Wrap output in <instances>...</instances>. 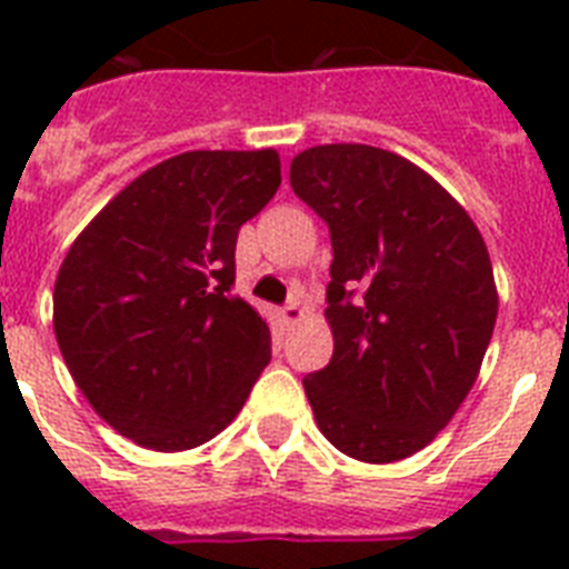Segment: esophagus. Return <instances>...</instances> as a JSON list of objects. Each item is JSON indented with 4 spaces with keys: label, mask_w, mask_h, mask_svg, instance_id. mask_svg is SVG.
Segmentation results:
<instances>
[{
    "label": "esophagus",
    "mask_w": 569,
    "mask_h": 569,
    "mask_svg": "<svg viewBox=\"0 0 569 569\" xmlns=\"http://www.w3.org/2000/svg\"><path fill=\"white\" fill-rule=\"evenodd\" d=\"M280 319H283V325H298V321L303 319V310H301V303H298V301L286 303L283 310H280Z\"/></svg>",
    "instance_id": "esophagus-1"
}]
</instances>
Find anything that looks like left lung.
<instances>
[{
    "mask_svg": "<svg viewBox=\"0 0 569 569\" xmlns=\"http://www.w3.org/2000/svg\"><path fill=\"white\" fill-rule=\"evenodd\" d=\"M289 182L333 244V357L303 378L316 425L363 463L410 458L458 413L493 337L485 239L431 173L380 147H310Z\"/></svg>",
    "mask_w": 569,
    "mask_h": 569,
    "instance_id": "8db88e82",
    "label": "left lung"
}]
</instances>
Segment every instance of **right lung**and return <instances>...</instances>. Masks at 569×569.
Wrapping results in <instances>:
<instances>
[{"mask_svg": "<svg viewBox=\"0 0 569 569\" xmlns=\"http://www.w3.org/2000/svg\"><path fill=\"white\" fill-rule=\"evenodd\" d=\"M280 189L277 150H191L114 194L67 250L52 328L76 387L138 446L186 451L239 416L271 330L236 280L241 223Z\"/></svg>", "mask_w": 569, "mask_h": 569, "instance_id": "1", "label": "right lung"}]
</instances>
